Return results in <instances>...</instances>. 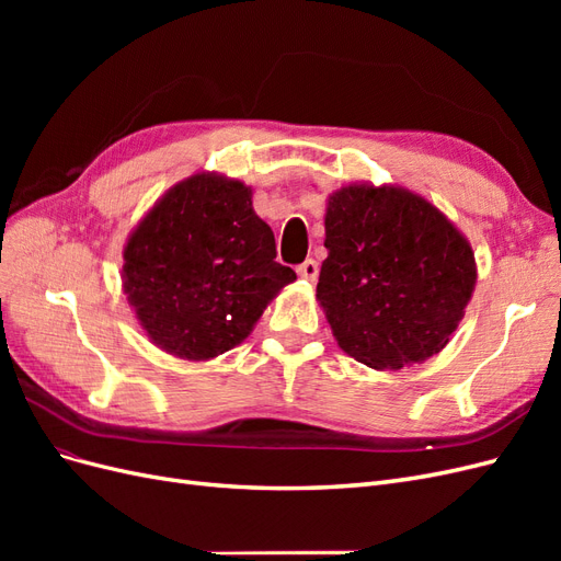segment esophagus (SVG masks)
<instances>
[{
    "instance_id": "34e87169",
    "label": "esophagus",
    "mask_w": 561,
    "mask_h": 561,
    "mask_svg": "<svg viewBox=\"0 0 561 561\" xmlns=\"http://www.w3.org/2000/svg\"><path fill=\"white\" fill-rule=\"evenodd\" d=\"M318 262L316 260H307V262H301L299 266H297V274L304 278V280H309V283H313L316 278H318Z\"/></svg>"
}]
</instances>
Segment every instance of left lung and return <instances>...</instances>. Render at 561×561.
Here are the masks:
<instances>
[{"label":"left lung","instance_id":"obj_1","mask_svg":"<svg viewBox=\"0 0 561 561\" xmlns=\"http://www.w3.org/2000/svg\"><path fill=\"white\" fill-rule=\"evenodd\" d=\"M325 248L316 299L346 355L388 371L447 346L478 266L431 201L398 184H346L328 198Z\"/></svg>","mask_w":561,"mask_h":561}]
</instances>
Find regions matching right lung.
Wrapping results in <instances>:
<instances>
[{"instance_id":"right-lung-1","label":"right lung","mask_w":561,"mask_h":561,"mask_svg":"<svg viewBox=\"0 0 561 561\" xmlns=\"http://www.w3.org/2000/svg\"><path fill=\"white\" fill-rule=\"evenodd\" d=\"M122 280L151 344L201 363L239 346L297 274L276 262L274 231L254 213L250 186L196 173L130 231Z\"/></svg>"}]
</instances>
